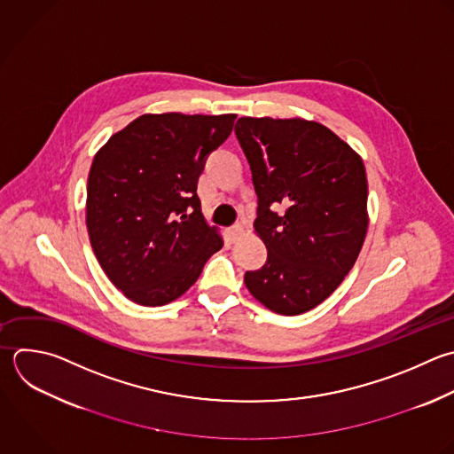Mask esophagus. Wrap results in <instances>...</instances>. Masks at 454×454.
Returning a JSON list of instances; mask_svg holds the SVG:
<instances>
[{
  "label": "esophagus",
  "mask_w": 454,
  "mask_h": 454,
  "mask_svg": "<svg viewBox=\"0 0 454 454\" xmlns=\"http://www.w3.org/2000/svg\"><path fill=\"white\" fill-rule=\"evenodd\" d=\"M241 234H243V225H241V223H234V225L229 229V238H231V241H236Z\"/></svg>",
  "instance_id": "esophagus-1"
}]
</instances>
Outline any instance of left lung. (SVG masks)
Instances as JSON below:
<instances>
[{
    "label": "left lung",
    "instance_id": "obj_1",
    "mask_svg": "<svg viewBox=\"0 0 454 454\" xmlns=\"http://www.w3.org/2000/svg\"><path fill=\"white\" fill-rule=\"evenodd\" d=\"M234 133L257 193L254 227L268 248L245 284L270 310L303 314L337 289L364 245V163L328 128L303 119L241 117ZM280 203L284 215L272 211Z\"/></svg>",
    "mask_w": 454,
    "mask_h": 454
}]
</instances>
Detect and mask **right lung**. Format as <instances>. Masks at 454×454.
I'll list each match as a JSON object with an SVG mask.
<instances>
[{"label": "right lung", "mask_w": 454, "mask_h": 454, "mask_svg": "<svg viewBox=\"0 0 454 454\" xmlns=\"http://www.w3.org/2000/svg\"><path fill=\"white\" fill-rule=\"evenodd\" d=\"M234 121V114L142 115L96 154L87 186L90 243L135 303L179 298L223 247L202 216L197 184Z\"/></svg>", "instance_id": "obj_1"}]
</instances>
